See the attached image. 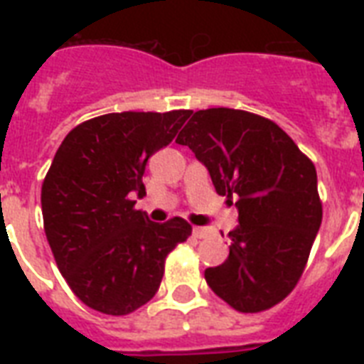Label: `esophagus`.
<instances>
[{
    "label": "esophagus",
    "mask_w": 364,
    "mask_h": 364,
    "mask_svg": "<svg viewBox=\"0 0 364 364\" xmlns=\"http://www.w3.org/2000/svg\"><path fill=\"white\" fill-rule=\"evenodd\" d=\"M193 234H194V238L202 240V238H208V236L211 234V230L210 228H204V227H194Z\"/></svg>",
    "instance_id": "1"
}]
</instances>
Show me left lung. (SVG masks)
<instances>
[{
  "label": "left lung",
  "instance_id": "8db88e82",
  "mask_svg": "<svg viewBox=\"0 0 364 364\" xmlns=\"http://www.w3.org/2000/svg\"><path fill=\"white\" fill-rule=\"evenodd\" d=\"M176 143L204 162L217 194L238 196L228 259L205 282L242 314L270 310L296 287L321 227L316 166L276 122L242 109L196 111Z\"/></svg>",
  "mask_w": 364,
  "mask_h": 364
}]
</instances>
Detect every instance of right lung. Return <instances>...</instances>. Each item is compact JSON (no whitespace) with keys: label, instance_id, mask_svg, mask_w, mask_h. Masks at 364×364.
Here are the masks:
<instances>
[{"label":"right lung","instance_id":"right-lung-1","mask_svg":"<svg viewBox=\"0 0 364 364\" xmlns=\"http://www.w3.org/2000/svg\"><path fill=\"white\" fill-rule=\"evenodd\" d=\"M188 117V109L94 117L54 154L41 187L43 227L60 274L88 308L119 317L147 304L166 257L193 232L181 217L149 221L132 200L145 194L147 160Z\"/></svg>","mask_w":364,"mask_h":364}]
</instances>
